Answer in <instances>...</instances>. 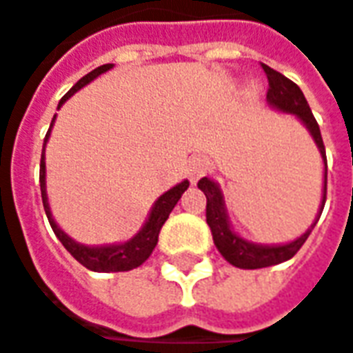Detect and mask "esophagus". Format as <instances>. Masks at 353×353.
Here are the masks:
<instances>
[{
    "instance_id": "34e87169",
    "label": "esophagus",
    "mask_w": 353,
    "mask_h": 353,
    "mask_svg": "<svg viewBox=\"0 0 353 353\" xmlns=\"http://www.w3.org/2000/svg\"><path fill=\"white\" fill-rule=\"evenodd\" d=\"M206 172V161L203 157H190L188 163H186V174L192 183H196L201 176Z\"/></svg>"
}]
</instances>
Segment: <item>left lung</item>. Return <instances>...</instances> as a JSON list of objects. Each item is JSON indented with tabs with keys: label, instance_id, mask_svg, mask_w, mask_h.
<instances>
[{
	"label": "left lung",
	"instance_id": "left-lung-1",
	"mask_svg": "<svg viewBox=\"0 0 353 353\" xmlns=\"http://www.w3.org/2000/svg\"><path fill=\"white\" fill-rule=\"evenodd\" d=\"M262 69H264V73L268 77V93H266L268 105L272 109H276V111H282V113L296 117L308 129L314 143H316V147L320 150L322 161H324V188H322V204H320L318 216H316V221L312 222V226L302 236H298L292 242H286V244H256V242H250V240L240 236L238 232H234V228L230 224V219H228L226 201H224L221 185L214 183L208 176H204V179L199 181V188L203 190L204 196H206V222L210 226L212 240H214L219 252L224 256L226 262H230L236 268H244V270L266 268V266H274V264L290 260L292 256L302 248V244L306 242V238L310 236L312 228L316 226V222H318L322 210H324V204H326V149H324V141H322V134H320V127H318L316 119H314L312 111H310L308 101H306L304 93L300 91V87L294 81L270 69L268 65H262Z\"/></svg>",
	"mask_w": 353,
	"mask_h": 353
}]
</instances>
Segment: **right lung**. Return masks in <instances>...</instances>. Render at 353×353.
<instances>
[{"label": "right lung", "instance_id": "1", "mask_svg": "<svg viewBox=\"0 0 353 353\" xmlns=\"http://www.w3.org/2000/svg\"><path fill=\"white\" fill-rule=\"evenodd\" d=\"M109 69H113V63H107V65H101L97 69H93L91 73H87L83 79H79L67 93L65 97L59 101V107L71 95H75L79 89H83L85 85H89L93 79H97L101 73H107ZM53 123H55V117L51 121V127L45 134L43 141V152H41V167H39V185H41V201H43V208L49 224L55 232V236L61 240V244L67 248V252L73 256L77 262H81L85 268L93 270V272H127L132 270L137 266H141L154 250L157 242H159V232L163 228V224L167 222L170 210L174 208V204L181 201L183 192L188 188V181H183L176 186H172L170 190H167L165 194H161L152 208L149 212V219L145 221L143 228L129 238L127 242H119V244H103V246H87V244H81L77 240L69 236L67 232H63L61 228L57 226V222L51 214V208H49V201H47V186H45V147H47V141H49V134L53 129Z\"/></svg>", "mask_w": 353, "mask_h": 353}]
</instances>
